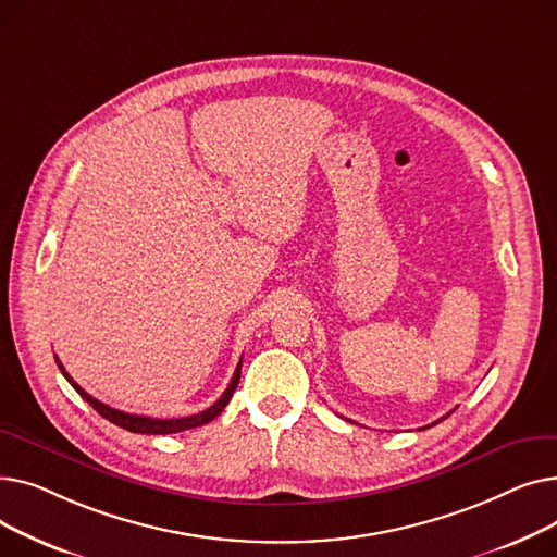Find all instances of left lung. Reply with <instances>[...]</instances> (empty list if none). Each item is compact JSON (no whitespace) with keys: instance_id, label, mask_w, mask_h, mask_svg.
<instances>
[{"instance_id":"1","label":"left lung","mask_w":557,"mask_h":557,"mask_svg":"<svg viewBox=\"0 0 557 557\" xmlns=\"http://www.w3.org/2000/svg\"><path fill=\"white\" fill-rule=\"evenodd\" d=\"M447 416H451V411H449ZM447 416H445V418H447ZM445 418H441V420H445ZM441 420H437V422H441ZM437 422H433V424H437ZM424 429H426V426H424Z\"/></svg>"}]
</instances>
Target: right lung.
<instances>
[{"label":"right lung","mask_w":557,"mask_h":557,"mask_svg":"<svg viewBox=\"0 0 557 557\" xmlns=\"http://www.w3.org/2000/svg\"><path fill=\"white\" fill-rule=\"evenodd\" d=\"M55 363H58V368H61V372L65 374V379L67 382L72 384V388L87 401L90 404L95 411L101 416V418H106V420H110L112 424H116V426H122V429H126V431H131V433H149V435H164V433H181V431H187V429H196V426H202V424H208V422H212L223 408L227 406V401L232 399V395H234V391H237V384H239V376H242V361H239V366H237V370H234V376H232V382H230V386L225 388V393L210 406V408H205V411H200V413H196V416H187V418H171V420H158V418H146V416H133V413H124V411H116V408H110L108 404H103V401H99V399H95L92 395H87L74 379L65 372V368H63V363L58 361V357H55Z\"/></svg>","instance_id":"right-lung-1"}]
</instances>
